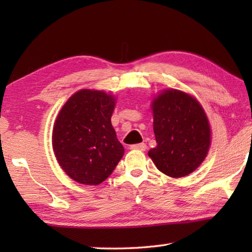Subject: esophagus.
<instances>
[{"instance_id": "1", "label": "esophagus", "mask_w": 252, "mask_h": 252, "mask_svg": "<svg viewBox=\"0 0 252 252\" xmlns=\"http://www.w3.org/2000/svg\"><path fill=\"white\" fill-rule=\"evenodd\" d=\"M130 149H132V150H141V151H144V150H147V144L146 143L132 144V146L130 147Z\"/></svg>"}]
</instances>
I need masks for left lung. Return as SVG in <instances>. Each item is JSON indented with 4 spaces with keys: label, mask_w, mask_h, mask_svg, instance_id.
I'll return each instance as SVG.
<instances>
[{
    "label": "left lung",
    "mask_w": 252,
    "mask_h": 252,
    "mask_svg": "<svg viewBox=\"0 0 252 252\" xmlns=\"http://www.w3.org/2000/svg\"><path fill=\"white\" fill-rule=\"evenodd\" d=\"M157 147L149 151L156 167L172 178L193 172L208 155L211 132L199 102L187 93L165 90L152 102Z\"/></svg>",
    "instance_id": "obj_1"
}]
</instances>
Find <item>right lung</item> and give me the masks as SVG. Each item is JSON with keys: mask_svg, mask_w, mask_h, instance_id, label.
Instances as JSON below:
<instances>
[{"mask_svg": "<svg viewBox=\"0 0 252 252\" xmlns=\"http://www.w3.org/2000/svg\"><path fill=\"white\" fill-rule=\"evenodd\" d=\"M116 100L103 91L80 90L55 120L52 146L64 172L82 185L103 182L125 153L111 125Z\"/></svg>", "mask_w": 252, "mask_h": 252, "instance_id": "add662e5", "label": "right lung"}]
</instances>
